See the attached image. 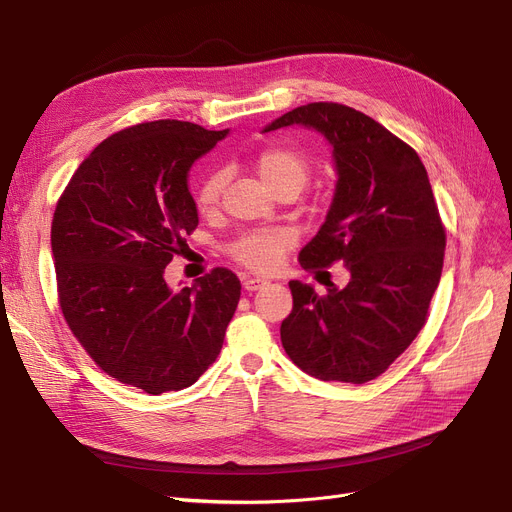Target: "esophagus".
<instances>
[{
	"instance_id": "esophagus-1",
	"label": "esophagus",
	"mask_w": 512,
	"mask_h": 512,
	"mask_svg": "<svg viewBox=\"0 0 512 512\" xmlns=\"http://www.w3.org/2000/svg\"><path fill=\"white\" fill-rule=\"evenodd\" d=\"M264 285H269V281H267V279H262V277H245V279H243V288L248 290V292L262 290Z\"/></svg>"
}]
</instances>
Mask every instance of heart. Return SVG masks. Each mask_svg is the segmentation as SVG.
<instances>
[{"mask_svg":"<svg viewBox=\"0 0 512 512\" xmlns=\"http://www.w3.org/2000/svg\"><path fill=\"white\" fill-rule=\"evenodd\" d=\"M256 172L264 185L273 191L285 185V182H296L298 187H304V182L309 180L311 166L306 157L296 149L269 147L256 157ZM224 182H227V176L218 170L212 172L201 185L197 195V206L203 214L212 212L218 206ZM292 241V235L283 229L248 233L231 245V254L239 262H243L245 267H250L254 271H273L281 262L285 250L292 245Z\"/></svg>","mask_w":512,"mask_h":512,"instance_id":"b5f03b06","label":"heart"}]
</instances>
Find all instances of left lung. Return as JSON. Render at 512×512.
<instances>
[{"label": "left lung", "instance_id": "8db88e82", "mask_svg": "<svg viewBox=\"0 0 512 512\" xmlns=\"http://www.w3.org/2000/svg\"><path fill=\"white\" fill-rule=\"evenodd\" d=\"M302 126L332 147L336 189L304 269L344 262V288L290 281L292 313L281 344L302 372L363 384L386 372L426 321L437 290L445 231L420 157L372 117L338 102L283 113L262 132Z\"/></svg>", "mask_w": 512, "mask_h": 512}]
</instances>
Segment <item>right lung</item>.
I'll use <instances>...</instances> for the list:
<instances>
[{
    "mask_svg": "<svg viewBox=\"0 0 512 512\" xmlns=\"http://www.w3.org/2000/svg\"><path fill=\"white\" fill-rule=\"evenodd\" d=\"M229 130L159 119L81 161L52 220L60 309L102 372L149 395L182 391L216 361L241 296L214 269L172 290L166 267L199 224L193 163Z\"/></svg>",
    "mask_w": 512,
    "mask_h": 512,
    "instance_id": "right-lung-1",
    "label": "right lung"
}]
</instances>
